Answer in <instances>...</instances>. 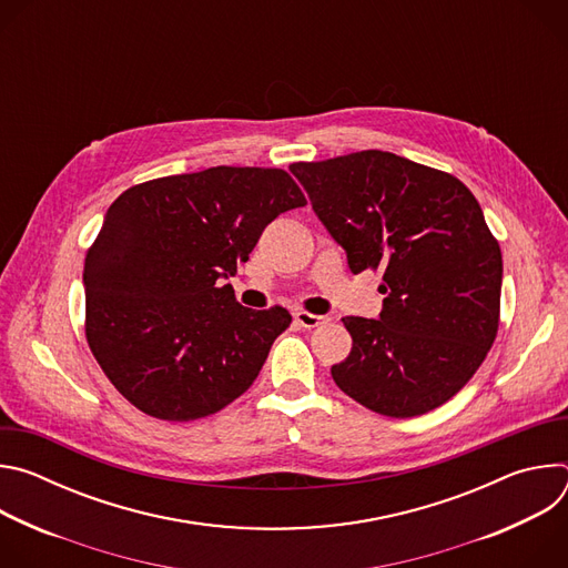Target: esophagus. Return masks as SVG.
<instances>
[{
  "instance_id": "esophagus-1",
  "label": "esophagus",
  "mask_w": 568,
  "mask_h": 568,
  "mask_svg": "<svg viewBox=\"0 0 568 568\" xmlns=\"http://www.w3.org/2000/svg\"><path fill=\"white\" fill-rule=\"evenodd\" d=\"M294 321L298 323L301 328L312 331V328L321 326V323H326L328 316H318V314H312V312H305V310H296V312H294Z\"/></svg>"
}]
</instances>
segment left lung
Listing matches in <instances>:
<instances>
[{"label":"left lung","instance_id":"8db88e82","mask_svg":"<svg viewBox=\"0 0 568 568\" xmlns=\"http://www.w3.org/2000/svg\"><path fill=\"white\" fill-rule=\"evenodd\" d=\"M290 171L346 250L353 274L379 270V318H342L351 355L335 384L388 418L423 416L478 371L499 331L504 261L471 191L449 173L382 150Z\"/></svg>","mask_w":568,"mask_h":568}]
</instances>
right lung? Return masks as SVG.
Masks as SVG:
<instances>
[{
    "instance_id": "obj_1",
    "label": "right lung",
    "mask_w": 568,
    "mask_h": 568,
    "mask_svg": "<svg viewBox=\"0 0 568 568\" xmlns=\"http://www.w3.org/2000/svg\"><path fill=\"white\" fill-rule=\"evenodd\" d=\"M307 200L281 169L215 166L121 193L85 256V335L108 379L152 418H206L245 393L285 307H242L222 278Z\"/></svg>"
}]
</instances>
